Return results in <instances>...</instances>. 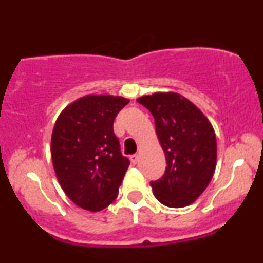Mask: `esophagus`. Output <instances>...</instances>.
Returning a JSON list of instances; mask_svg holds the SVG:
<instances>
[{"label":"esophagus","instance_id":"34e87169","mask_svg":"<svg viewBox=\"0 0 263 263\" xmlns=\"http://www.w3.org/2000/svg\"><path fill=\"white\" fill-rule=\"evenodd\" d=\"M129 161H131L132 164H136V163L138 162V156L137 155H132L129 157Z\"/></svg>","mask_w":263,"mask_h":263}]
</instances>
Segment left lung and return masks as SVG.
Segmentation results:
<instances>
[{
	"mask_svg": "<svg viewBox=\"0 0 263 263\" xmlns=\"http://www.w3.org/2000/svg\"><path fill=\"white\" fill-rule=\"evenodd\" d=\"M155 117L156 134L167 167L151 183L159 203L184 208L194 203L209 185L216 167V136L201 110L178 92H155L137 99Z\"/></svg>",
	"mask_w": 263,
	"mask_h": 263,
	"instance_id": "1",
	"label": "left lung"
}]
</instances>
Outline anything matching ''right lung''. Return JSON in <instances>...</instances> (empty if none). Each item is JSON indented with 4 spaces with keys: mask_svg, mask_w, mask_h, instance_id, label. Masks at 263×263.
<instances>
[{
    "mask_svg": "<svg viewBox=\"0 0 263 263\" xmlns=\"http://www.w3.org/2000/svg\"><path fill=\"white\" fill-rule=\"evenodd\" d=\"M128 102L89 93L70 102L54 123V172L66 197L81 209L100 211L119 194L129 161L120 152L114 120Z\"/></svg>",
    "mask_w": 263,
    "mask_h": 263,
    "instance_id": "add662e5",
    "label": "right lung"
}]
</instances>
